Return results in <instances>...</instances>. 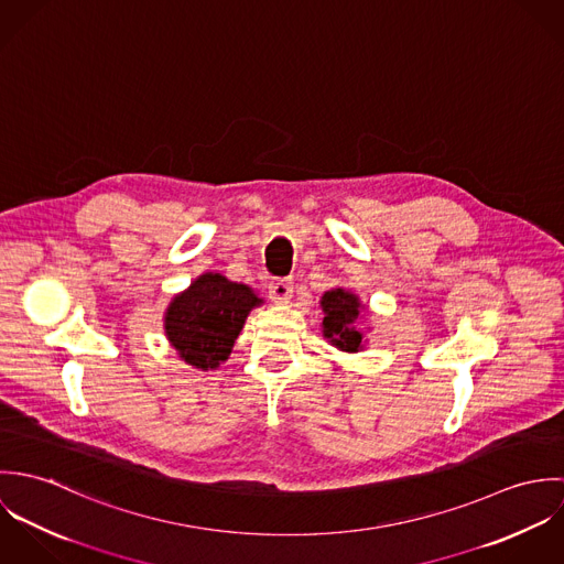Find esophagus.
<instances>
[{"instance_id": "1", "label": "esophagus", "mask_w": 564, "mask_h": 564, "mask_svg": "<svg viewBox=\"0 0 564 564\" xmlns=\"http://www.w3.org/2000/svg\"><path fill=\"white\" fill-rule=\"evenodd\" d=\"M269 297L275 304H289L293 300V282L291 280H273L269 284Z\"/></svg>"}]
</instances>
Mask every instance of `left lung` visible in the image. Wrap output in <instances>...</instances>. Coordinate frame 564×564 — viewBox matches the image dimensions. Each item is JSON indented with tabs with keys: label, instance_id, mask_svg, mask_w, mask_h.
Masks as SVG:
<instances>
[{
	"label": "left lung",
	"instance_id": "1",
	"mask_svg": "<svg viewBox=\"0 0 564 564\" xmlns=\"http://www.w3.org/2000/svg\"><path fill=\"white\" fill-rule=\"evenodd\" d=\"M319 304L323 311V338L340 351H362L367 336L358 325V319H362L365 311L360 297L349 289L336 286L323 293Z\"/></svg>",
	"mask_w": 564,
	"mask_h": 564
}]
</instances>
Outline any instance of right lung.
Wrapping results in <instances>:
<instances>
[{
    "instance_id": "1",
    "label": "right lung",
    "mask_w": 564,
    "mask_h": 564,
    "mask_svg": "<svg viewBox=\"0 0 564 564\" xmlns=\"http://www.w3.org/2000/svg\"><path fill=\"white\" fill-rule=\"evenodd\" d=\"M264 300L247 286L208 271L173 295L164 311V334L177 356L202 371L217 369L232 354L249 313Z\"/></svg>"
}]
</instances>
